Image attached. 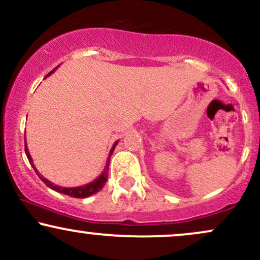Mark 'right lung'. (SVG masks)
Returning <instances> with one entry per match:
<instances>
[{
	"label": "right lung",
	"mask_w": 260,
	"mask_h": 260,
	"mask_svg": "<svg viewBox=\"0 0 260 260\" xmlns=\"http://www.w3.org/2000/svg\"><path fill=\"white\" fill-rule=\"evenodd\" d=\"M52 72H53V71H52ZM51 73H50V74H51ZM117 143L118 142H115V144L112 145L111 150H110L109 157H107L106 165H105V170H104V171H103V174H101L99 177L96 178V180H94L92 182H90V183L84 184V186L72 187V188L56 186V184H53L50 181H47L46 178L44 177V176H41L40 174H39L37 168H35V166H34V162H32V159H31L30 154H29L28 147H26V142H25V154H26V157H28L29 162H30V165L32 166V169L35 170V172H37L39 177H40V180L43 181L47 187H50V188H51V189L56 190V192H58V193H63V194H66V196L73 197V198H86V197H90L92 194H95V193H96V192H99V190L103 189V187L105 186V183H106V181H107V172H109L110 159H111V155L113 153V150H115V148H116V145H117Z\"/></svg>",
	"instance_id": "1"
}]
</instances>
